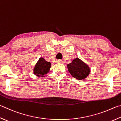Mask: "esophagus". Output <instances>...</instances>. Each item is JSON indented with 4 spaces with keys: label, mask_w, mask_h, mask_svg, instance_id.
I'll return each mask as SVG.
<instances>
[{
    "label": "esophagus",
    "mask_w": 121,
    "mask_h": 121,
    "mask_svg": "<svg viewBox=\"0 0 121 121\" xmlns=\"http://www.w3.org/2000/svg\"><path fill=\"white\" fill-rule=\"evenodd\" d=\"M57 62H58V63H62V61L60 60H57Z\"/></svg>",
    "instance_id": "esophagus-1"
}]
</instances>
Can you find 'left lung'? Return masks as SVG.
<instances>
[{"instance_id":"8db88e82","label":"left lung","mask_w":121,"mask_h":121,"mask_svg":"<svg viewBox=\"0 0 121 121\" xmlns=\"http://www.w3.org/2000/svg\"><path fill=\"white\" fill-rule=\"evenodd\" d=\"M67 68L71 76L79 80L87 78L91 72L88 65L78 58L74 59L71 63L68 64Z\"/></svg>"}]
</instances>
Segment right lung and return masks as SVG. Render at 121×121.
I'll list each match as a JSON object with an SVG mask.
<instances>
[{"label": "right lung", "mask_w": 121, "mask_h": 121, "mask_svg": "<svg viewBox=\"0 0 121 121\" xmlns=\"http://www.w3.org/2000/svg\"><path fill=\"white\" fill-rule=\"evenodd\" d=\"M51 63L45 60V59L40 58L36 63L33 69V73L37 77H43L45 74L49 72Z\"/></svg>", "instance_id": "right-lung-1"}]
</instances>
